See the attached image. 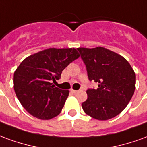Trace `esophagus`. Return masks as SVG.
Returning a JSON list of instances; mask_svg holds the SVG:
<instances>
[{
	"label": "esophagus",
	"mask_w": 147,
	"mask_h": 147,
	"mask_svg": "<svg viewBox=\"0 0 147 147\" xmlns=\"http://www.w3.org/2000/svg\"><path fill=\"white\" fill-rule=\"evenodd\" d=\"M71 92L73 93V94H76V93L78 92V90H75L71 89Z\"/></svg>",
	"instance_id": "esophagus-1"
}]
</instances>
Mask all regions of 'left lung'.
Here are the masks:
<instances>
[{"label":"left lung","mask_w":147,"mask_h":147,"mask_svg":"<svg viewBox=\"0 0 147 147\" xmlns=\"http://www.w3.org/2000/svg\"><path fill=\"white\" fill-rule=\"evenodd\" d=\"M89 80L98 83L86 90L83 111L98 120L113 118L126 108L136 89V74L128 61L104 47L78 48Z\"/></svg>","instance_id":"8db88e82"}]
</instances>
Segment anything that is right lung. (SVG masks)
<instances>
[{
    "label": "right lung",
    "mask_w": 147,
    "mask_h": 147,
    "mask_svg": "<svg viewBox=\"0 0 147 147\" xmlns=\"http://www.w3.org/2000/svg\"><path fill=\"white\" fill-rule=\"evenodd\" d=\"M80 57L75 48H49L25 58L14 72L16 94L26 110L40 120H50L61 113L69 90L55 87L52 82Z\"/></svg>",
    "instance_id": "obj_1"
}]
</instances>
